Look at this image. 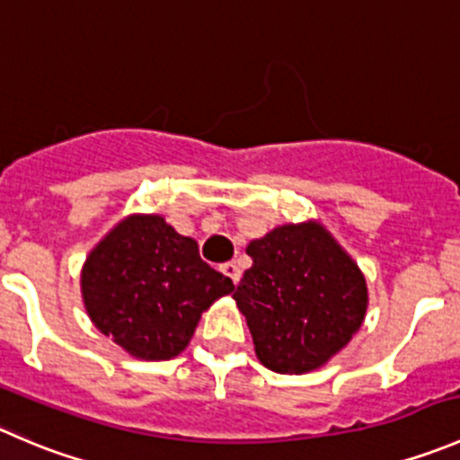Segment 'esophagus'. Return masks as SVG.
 <instances>
[{
	"label": "esophagus",
	"mask_w": 460,
	"mask_h": 460,
	"mask_svg": "<svg viewBox=\"0 0 460 460\" xmlns=\"http://www.w3.org/2000/svg\"><path fill=\"white\" fill-rule=\"evenodd\" d=\"M221 270H224V275H228L230 279L234 281V284H239V279H241V270H239V266H236L234 261L224 263V266H221Z\"/></svg>",
	"instance_id": "esophagus-1"
}]
</instances>
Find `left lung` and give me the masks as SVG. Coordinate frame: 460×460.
I'll return each instance as SVG.
<instances>
[{
    "label": "left lung",
    "instance_id": "left-lung-1",
    "mask_svg": "<svg viewBox=\"0 0 460 460\" xmlns=\"http://www.w3.org/2000/svg\"><path fill=\"white\" fill-rule=\"evenodd\" d=\"M245 252L252 266L232 297L263 367L308 374L351 342L369 304L367 281L324 226H279L250 241Z\"/></svg>",
    "mask_w": 460,
    "mask_h": 460
}]
</instances>
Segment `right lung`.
<instances>
[{
    "instance_id": "add662e5",
    "label": "right lung",
    "mask_w": 460,
    "mask_h": 460,
    "mask_svg": "<svg viewBox=\"0 0 460 460\" xmlns=\"http://www.w3.org/2000/svg\"><path fill=\"white\" fill-rule=\"evenodd\" d=\"M82 299L100 333L140 360H170L192 340L201 313L234 290L197 241L161 215H129L82 266Z\"/></svg>"
}]
</instances>
